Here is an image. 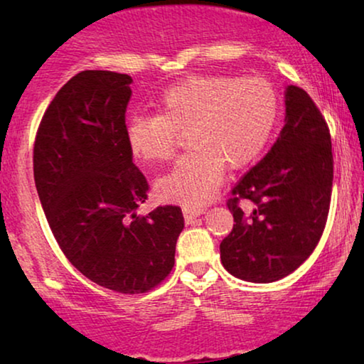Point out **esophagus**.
Returning a JSON list of instances; mask_svg holds the SVG:
<instances>
[{"mask_svg":"<svg viewBox=\"0 0 364 364\" xmlns=\"http://www.w3.org/2000/svg\"><path fill=\"white\" fill-rule=\"evenodd\" d=\"M182 212H183V218H186L187 223L193 222V218L200 217L203 213L202 208H197V207H183Z\"/></svg>","mask_w":364,"mask_h":364,"instance_id":"34e87169","label":"esophagus"}]
</instances>
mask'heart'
I'll use <instances>...</instances> for the list:
<instances>
[{"instance_id":"obj_1","label":"heart","mask_w":364,"mask_h":364,"mask_svg":"<svg viewBox=\"0 0 364 364\" xmlns=\"http://www.w3.org/2000/svg\"><path fill=\"white\" fill-rule=\"evenodd\" d=\"M156 116L126 126L129 152L141 162H167L186 134L191 147L157 183L164 202L202 205L215 193L223 168L257 161L278 117V94L265 77L193 76L164 91Z\"/></svg>"}]
</instances>
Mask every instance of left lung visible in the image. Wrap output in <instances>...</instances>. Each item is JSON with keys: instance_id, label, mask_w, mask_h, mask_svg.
<instances>
[{"instance_id": "obj_1", "label": "left lung", "mask_w": 364, "mask_h": 364, "mask_svg": "<svg viewBox=\"0 0 364 364\" xmlns=\"http://www.w3.org/2000/svg\"><path fill=\"white\" fill-rule=\"evenodd\" d=\"M285 106L277 142L227 200L235 223L220 243V258L245 282L270 283L295 272L316 248L330 212V129L301 87H287Z\"/></svg>"}]
</instances>
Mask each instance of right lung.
I'll use <instances>...</instances> for the list:
<instances>
[{"mask_svg": "<svg viewBox=\"0 0 364 364\" xmlns=\"http://www.w3.org/2000/svg\"><path fill=\"white\" fill-rule=\"evenodd\" d=\"M131 76L82 71L59 89L39 122L34 183L59 248L84 277L137 295L166 280L183 228L181 207L136 215L149 183L126 142Z\"/></svg>", "mask_w": 364, "mask_h": 364, "instance_id": "1", "label": "right lung"}]
</instances>
